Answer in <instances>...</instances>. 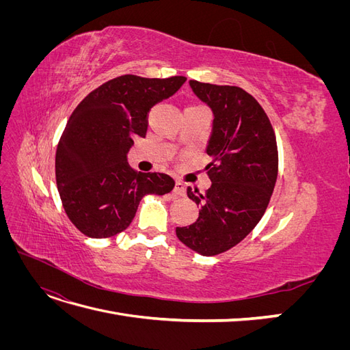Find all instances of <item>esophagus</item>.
<instances>
[{"label":"esophagus","instance_id":"34e87169","mask_svg":"<svg viewBox=\"0 0 350 350\" xmlns=\"http://www.w3.org/2000/svg\"><path fill=\"white\" fill-rule=\"evenodd\" d=\"M174 193H175V196L184 197L185 196V185L181 181H176L175 183V188H174Z\"/></svg>","mask_w":350,"mask_h":350}]
</instances>
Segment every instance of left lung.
Listing matches in <instances>:
<instances>
[{
	"label": "left lung",
	"mask_w": 350,
	"mask_h": 350,
	"mask_svg": "<svg viewBox=\"0 0 350 350\" xmlns=\"http://www.w3.org/2000/svg\"><path fill=\"white\" fill-rule=\"evenodd\" d=\"M189 86L215 115L206 149L211 187L206 194L187 189L201 208L193 225L176 228V237L208 257L235 247L256 228L276 185L279 156L269 116L250 93L197 80Z\"/></svg>",
	"instance_id": "8db88e82"
}]
</instances>
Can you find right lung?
<instances>
[{
    "mask_svg": "<svg viewBox=\"0 0 350 350\" xmlns=\"http://www.w3.org/2000/svg\"><path fill=\"white\" fill-rule=\"evenodd\" d=\"M185 80L125 74L90 92L72 111L57 147L55 178L62 207L81 234H120L130 226L146 194L172 191L171 176L134 171L126 153L134 137L146 135L149 111Z\"/></svg>",
    "mask_w": 350,
    "mask_h": 350,
    "instance_id": "right-lung-1",
    "label": "right lung"
}]
</instances>
